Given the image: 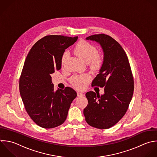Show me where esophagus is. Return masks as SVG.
<instances>
[{
  "label": "esophagus",
  "instance_id": "1",
  "mask_svg": "<svg viewBox=\"0 0 157 157\" xmlns=\"http://www.w3.org/2000/svg\"><path fill=\"white\" fill-rule=\"evenodd\" d=\"M84 95V94L82 93V92H78V97H82V96H83Z\"/></svg>",
  "mask_w": 157,
  "mask_h": 157
}]
</instances>
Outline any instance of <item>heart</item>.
<instances>
[{"label":"heart","mask_w":157,"mask_h":157,"mask_svg":"<svg viewBox=\"0 0 157 157\" xmlns=\"http://www.w3.org/2000/svg\"><path fill=\"white\" fill-rule=\"evenodd\" d=\"M74 52L84 62H90L94 68H100L103 62V57L97 53L98 49L97 47L87 41H80L75 47ZM67 57L68 52L65 51L61 58L62 65H64ZM89 79V77L87 75H75L71 78V82L75 87L82 89L86 86Z\"/></svg>","instance_id":"b5f03b06"}]
</instances>
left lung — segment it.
<instances>
[{
	"mask_svg": "<svg viewBox=\"0 0 157 157\" xmlns=\"http://www.w3.org/2000/svg\"><path fill=\"white\" fill-rule=\"evenodd\" d=\"M86 40L98 42L103 49V63L92 86L105 87V93L102 95L92 91L86 94L88 105L84 115L89 125L108 129L116 125L128 108L134 90L133 76L125 51L114 38L101 33Z\"/></svg>",
	"mask_w": 157,
	"mask_h": 157,
	"instance_id": "obj_1",
	"label": "left lung"
}]
</instances>
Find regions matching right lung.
Segmentation results:
<instances>
[{"mask_svg":"<svg viewBox=\"0 0 157 157\" xmlns=\"http://www.w3.org/2000/svg\"><path fill=\"white\" fill-rule=\"evenodd\" d=\"M77 40L78 36H45L34 44L25 59L19 78V92L27 114L42 128L62 125L77 96L70 87L54 91L51 76L60 70L65 50Z\"/></svg>","mask_w":157,"mask_h":157,"instance_id":"right-lung-1","label":"right lung"}]
</instances>
